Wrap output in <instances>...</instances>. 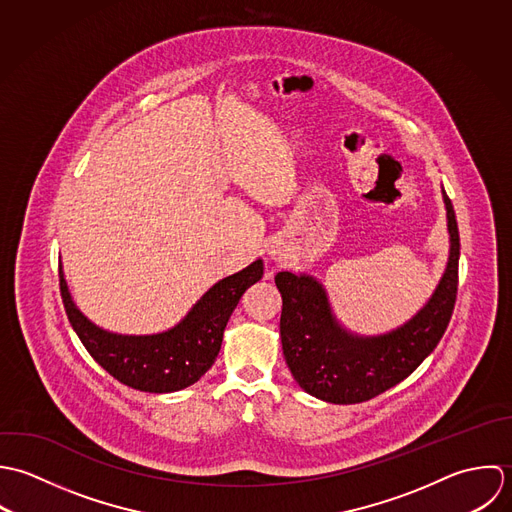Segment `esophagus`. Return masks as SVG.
<instances>
[{"label": "esophagus", "mask_w": 512, "mask_h": 512, "mask_svg": "<svg viewBox=\"0 0 512 512\" xmlns=\"http://www.w3.org/2000/svg\"><path fill=\"white\" fill-rule=\"evenodd\" d=\"M269 257H271L275 263H283V261L289 259V253H287V249H285L281 243H273V245L269 247Z\"/></svg>", "instance_id": "obj_1"}]
</instances>
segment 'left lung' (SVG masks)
I'll use <instances>...</instances> for the list:
<instances>
[{
  "mask_svg": "<svg viewBox=\"0 0 512 512\" xmlns=\"http://www.w3.org/2000/svg\"><path fill=\"white\" fill-rule=\"evenodd\" d=\"M443 202L451 243L445 273L425 307L388 334H352L336 320L314 277L277 273L283 354L307 394L330 404H360L406 380L433 352L451 320L459 283V229L445 190Z\"/></svg>",
  "mask_w": 512,
  "mask_h": 512,
  "instance_id": "1",
  "label": "left lung"
}]
</instances>
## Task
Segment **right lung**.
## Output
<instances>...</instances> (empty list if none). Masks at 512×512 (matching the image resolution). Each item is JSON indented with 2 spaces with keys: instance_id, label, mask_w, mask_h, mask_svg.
I'll use <instances>...</instances> for the list:
<instances>
[{
  "instance_id": "add662e5",
  "label": "right lung",
  "mask_w": 512,
  "mask_h": 512,
  "mask_svg": "<svg viewBox=\"0 0 512 512\" xmlns=\"http://www.w3.org/2000/svg\"><path fill=\"white\" fill-rule=\"evenodd\" d=\"M261 277L263 261L257 259L215 283L174 328L160 334L128 336L93 324L73 303L59 267L65 312L87 352L120 384L152 394L184 390L204 376L219 354L231 312Z\"/></svg>"
}]
</instances>
